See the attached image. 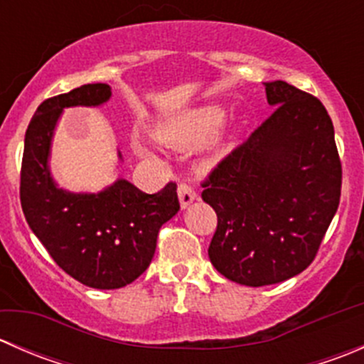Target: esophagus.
Returning <instances> with one entry per match:
<instances>
[{"mask_svg": "<svg viewBox=\"0 0 364 364\" xmlns=\"http://www.w3.org/2000/svg\"><path fill=\"white\" fill-rule=\"evenodd\" d=\"M178 197H179V204H181V208L185 209L197 199V192L193 186L186 185V183H181V185L178 186Z\"/></svg>", "mask_w": 364, "mask_h": 364, "instance_id": "esophagus-1", "label": "esophagus"}]
</instances>
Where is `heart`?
<instances>
[{
    "instance_id": "b5f03b06",
    "label": "heart",
    "mask_w": 364,
    "mask_h": 364,
    "mask_svg": "<svg viewBox=\"0 0 364 364\" xmlns=\"http://www.w3.org/2000/svg\"><path fill=\"white\" fill-rule=\"evenodd\" d=\"M225 119V111L220 105H200L178 114L159 127L156 134L161 142L176 149H190L208 139ZM218 144V142H215ZM139 155H149L142 144H135Z\"/></svg>"
}]
</instances>
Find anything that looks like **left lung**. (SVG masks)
Wrapping results in <instances>:
<instances>
[{
    "mask_svg": "<svg viewBox=\"0 0 364 364\" xmlns=\"http://www.w3.org/2000/svg\"><path fill=\"white\" fill-rule=\"evenodd\" d=\"M273 114L204 183L218 216L209 260L230 282L262 287L306 269L340 203L335 128L321 100L264 82Z\"/></svg>",
    "mask_w": 364,
    "mask_h": 364,
    "instance_id": "obj_1",
    "label": "left lung"
}]
</instances>
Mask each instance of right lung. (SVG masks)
<instances>
[{
    "instance_id": "right-lung-1",
    "label": "right lung",
    "mask_w": 364,
    "mask_h": 364,
    "mask_svg": "<svg viewBox=\"0 0 364 364\" xmlns=\"http://www.w3.org/2000/svg\"><path fill=\"white\" fill-rule=\"evenodd\" d=\"M111 97V86L97 82L42 102L26 130L21 168V205L29 229L65 273L102 291L124 287L148 269L160 227L179 211L176 183L144 193L117 178L87 193L54 181L49 160L61 114L68 107H100Z\"/></svg>"
}]
</instances>
